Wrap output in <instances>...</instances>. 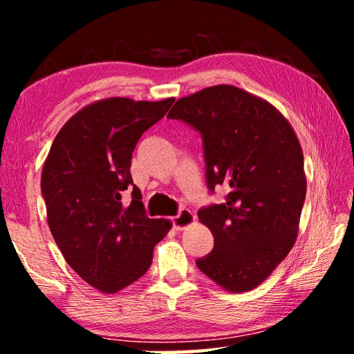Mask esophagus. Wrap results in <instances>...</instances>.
<instances>
[{
  "label": "esophagus",
  "instance_id": "34e87169",
  "mask_svg": "<svg viewBox=\"0 0 354 354\" xmlns=\"http://www.w3.org/2000/svg\"><path fill=\"white\" fill-rule=\"evenodd\" d=\"M194 221H195V215H194V212L189 211V209H181V211H179L175 217L171 218L173 226H175L179 231L185 230V227L190 226Z\"/></svg>",
  "mask_w": 354,
  "mask_h": 354
}]
</instances>
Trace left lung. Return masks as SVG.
Returning <instances> with one entry per match:
<instances>
[{"label": "left lung", "mask_w": 354, "mask_h": 354, "mask_svg": "<svg viewBox=\"0 0 354 354\" xmlns=\"http://www.w3.org/2000/svg\"><path fill=\"white\" fill-rule=\"evenodd\" d=\"M167 118L200 133L209 194L218 185L230 190L225 203L198 211L214 248L196 267L226 290H251L295 242L306 198L297 136L272 104L234 86L178 100Z\"/></svg>", "instance_id": "1"}]
</instances>
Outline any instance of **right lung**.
Listing matches in <instances>:
<instances>
[{
  "label": "right lung",
  "instance_id": "obj_1",
  "mask_svg": "<svg viewBox=\"0 0 354 354\" xmlns=\"http://www.w3.org/2000/svg\"><path fill=\"white\" fill-rule=\"evenodd\" d=\"M173 101H97L64 124L48 153L40 185L51 234L68 266L101 292L143 277L171 226L148 217L129 169L142 134Z\"/></svg>",
  "mask_w": 354,
  "mask_h": 354
}]
</instances>
